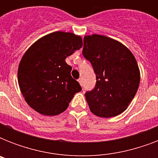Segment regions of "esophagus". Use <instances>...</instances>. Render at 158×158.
<instances>
[{
	"label": "esophagus",
	"mask_w": 158,
	"mask_h": 158,
	"mask_svg": "<svg viewBox=\"0 0 158 158\" xmlns=\"http://www.w3.org/2000/svg\"><path fill=\"white\" fill-rule=\"evenodd\" d=\"M78 81H79V83L80 84V85L83 86V79H82V78H79V79H78Z\"/></svg>",
	"instance_id": "obj_1"
}]
</instances>
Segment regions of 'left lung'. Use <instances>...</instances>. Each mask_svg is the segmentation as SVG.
<instances>
[{"label":"left lung","mask_w":158,"mask_h":158,"mask_svg":"<svg viewBox=\"0 0 158 158\" xmlns=\"http://www.w3.org/2000/svg\"><path fill=\"white\" fill-rule=\"evenodd\" d=\"M83 56L96 74L94 89L85 93L90 110L99 117L120 115L127 109L139 86L135 57L122 43L99 34L84 37Z\"/></svg>","instance_id":"1"}]
</instances>
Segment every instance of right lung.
Returning <instances> with one entry per match:
<instances>
[{"label":"right lung","instance_id":"1","mask_svg":"<svg viewBox=\"0 0 158 158\" xmlns=\"http://www.w3.org/2000/svg\"><path fill=\"white\" fill-rule=\"evenodd\" d=\"M82 46L81 37L54 32L35 42L24 53L18 69L19 86L33 110L42 115H59L81 91L65 58Z\"/></svg>","mask_w":158,"mask_h":158}]
</instances>
